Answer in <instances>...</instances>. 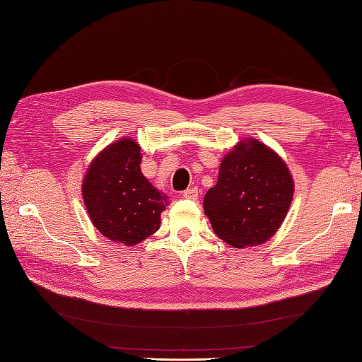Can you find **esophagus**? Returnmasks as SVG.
I'll use <instances>...</instances> for the list:
<instances>
[{"mask_svg": "<svg viewBox=\"0 0 362 362\" xmlns=\"http://www.w3.org/2000/svg\"><path fill=\"white\" fill-rule=\"evenodd\" d=\"M182 196L185 197V199H191V201H196L197 196H199V191H197V188H196V187H191V188H188V189L183 191Z\"/></svg>", "mask_w": 362, "mask_h": 362, "instance_id": "obj_1", "label": "esophagus"}]
</instances>
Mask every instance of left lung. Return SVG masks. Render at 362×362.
Masks as SVG:
<instances>
[{"instance_id": "obj_1", "label": "left lung", "mask_w": 362, "mask_h": 362, "mask_svg": "<svg viewBox=\"0 0 362 362\" xmlns=\"http://www.w3.org/2000/svg\"><path fill=\"white\" fill-rule=\"evenodd\" d=\"M292 194L294 180L279 153L245 138L222 158L218 183L206 191L204 210L222 241L236 249L252 247L275 235Z\"/></svg>"}]
</instances>
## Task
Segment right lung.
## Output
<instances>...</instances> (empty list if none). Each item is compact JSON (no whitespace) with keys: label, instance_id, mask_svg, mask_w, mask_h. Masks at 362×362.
I'll use <instances>...</instances> for the list:
<instances>
[{"label":"right lung","instance_id":"add662e5","mask_svg":"<svg viewBox=\"0 0 362 362\" xmlns=\"http://www.w3.org/2000/svg\"><path fill=\"white\" fill-rule=\"evenodd\" d=\"M132 138L107 146L83 177L82 196L93 226L110 241L136 245L160 227L168 197L143 175Z\"/></svg>","mask_w":362,"mask_h":362}]
</instances>
